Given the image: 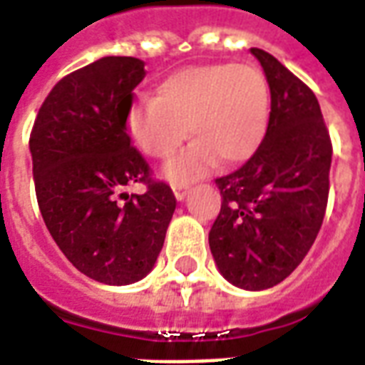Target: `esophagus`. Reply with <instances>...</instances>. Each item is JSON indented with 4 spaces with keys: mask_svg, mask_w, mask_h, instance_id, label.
Masks as SVG:
<instances>
[{
    "mask_svg": "<svg viewBox=\"0 0 365 365\" xmlns=\"http://www.w3.org/2000/svg\"><path fill=\"white\" fill-rule=\"evenodd\" d=\"M187 191H190V187H187V185H174V195L178 201H183V199H185V195H187Z\"/></svg>",
    "mask_w": 365,
    "mask_h": 365,
    "instance_id": "1",
    "label": "esophagus"
}]
</instances>
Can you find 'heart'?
<instances>
[{
  "label": "heart",
  "mask_w": 365,
  "mask_h": 365,
  "mask_svg": "<svg viewBox=\"0 0 365 365\" xmlns=\"http://www.w3.org/2000/svg\"><path fill=\"white\" fill-rule=\"evenodd\" d=\"M271 112L265 75L247 63H212L172 73L156 86V98L129 108L128 131L135 145L156 160L175 153L190 133V147L166 166L175 183L190 182L220 158L247 160L263 143Z\"/></svg>",
  "instance_id": "heart-1"
}]
</instances>
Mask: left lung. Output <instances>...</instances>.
Returning a JSON list of instances; mask_svg holds the SVG:
<instances>
[{"mask_svg":"<svg viewBox=\"0 0 365 365\" xmlns=\"http://www.w3.org/2000/svg\"><path fill=\"white\" fill-rule=\"evenodd\" d=\"M251 53L271 88L269 125L250 160L217 178L222 205L209 245L228 282L265 290L302 263L319 234L333 145L312 88L265 50Z\"/></svg>","mask_w":365,"mask_h":365,"instance_id":"obj_1","label":"left lung"}]
</instances>
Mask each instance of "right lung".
Here are the masks:
<instances>
[{
    "mask_svg": "<svg viewBox=\"0 0 365 365\" xmlns=\"http://www.w3.org/2000/svg\"><path fill=\"white\" fill-rule=\"evenodd\" d=\"M145 75V61L125 56L69 73L42 102L29 141L46 228L73 267L104 284L147 277L175 210L170 185L153 178L128 135ZM133 182L145 193L128 196Z\"/></svg>",
    "mask_w": 365,
    "mask_h": 365,
    "instance_id": "obj_1",
    "label": "right lung"
}]
</instances>
